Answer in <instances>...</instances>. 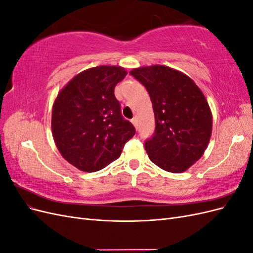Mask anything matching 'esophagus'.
I'll return each instance as SVG.
<instances>
[{
	"mask_svg": "<svg viewBox=\"0 0 253 253\" xmlns=\"http://www.w3.org/2000/svg\"><path fill=\"white\" fill-rule=\"evenodd\" d=\"M131 122H132V124H133L135 126H138V120H137L135 117H134L133 119H131Z\"/></svg>",
	"mask_w": 253,
	"mask_h": 253,
	"instance_id": "34e87169",
	"label": "esophagus"
}]
</instances>
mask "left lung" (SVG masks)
<instances>
[{
	"label": "left lung",
	"instance_id": "obj_1",
	"mask_svg": "<svg viewBox=\"0 0 253 253\" xmlns=\"http://www.w3.org/2000/svg\"><path fill=\"white\" fill-rule=\"evenodd\" d=\"M147 88L155 116V131L145 140L149 158L160 169L185 172L209 143L212 114L203 91L181 72L164 65L129 72Z\"/></svg>",
	"mask_w": 253,
	"mask_h": 253
}]
</instances>
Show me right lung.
<instances>
[{
	"label": "right lung",
	"instance_id": "1",
	"mask_svg": "<svg viewBox=\"0 0 253 253\" xmlns=\"http://www.w3.org/2000/svg\"><path fill=\"white\" fill-rule=\"evenodd\" d=\"M126 74L120 66L88 68L68 82L53 102V140L65 160L81 171L103 169L135 135L114 94Z\"/></svg>",
	"mask_w": 253,
	"mask_h": 253
}]
</instances>
